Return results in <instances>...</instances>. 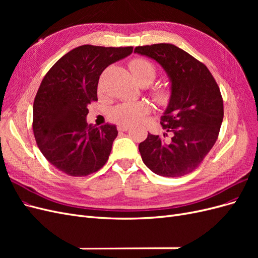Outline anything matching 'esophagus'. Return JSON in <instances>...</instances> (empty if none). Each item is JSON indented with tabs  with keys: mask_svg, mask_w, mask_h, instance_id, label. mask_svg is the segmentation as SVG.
<instances>
[{
	"mask_svg": "<svg viewBox=\"0 0 258 258\" xmlns=\"http://www.w3.org/2000/svg\"><path fill=\"white\" fill-rule=\"evenodd\" d=\"M130 129V126H128V124H118L117 126V130L118 131H127Z\"/></svg>",
	"mask_w": 258,
	"mask_h": 258,
	"instance_id": "1",
	"label": "esophagus"
}]
</instances>
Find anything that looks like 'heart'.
<instances>
[{
	"instance_id": "1",
	"label": "heart",
	"mask_w": 258,
	"mask_h": 258,
	"mask_svg": "<svg viewBox=\"0 0 258 258\" xmlns=\"http://www.w3.org/2000/svg\"><path fill=\"white\" fill-rule=\"evenodd\" d=\"M130 71L135 80L141 84H151L157 74V69L152 61L145 58H135L129 62ZM153 99L160 105H166L172 98V90L168 85H159L151 91ZM151 112V105L145 101L127 102L113 107L110 118L118 124H135L141 121L143 117Z\"/></svg>"
}]
</instances>
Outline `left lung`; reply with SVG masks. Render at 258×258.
I'll use <instances>...</instances> for the list:
<instances>
[{
	"instance_id": "1",
	"label": "left lung",
	"mask_w": 258,
	"mask_h": 258,
	"mask_svg": "<svg viewBox=\"0 0 258 258\" xmlns=\"http://www.w3.org/2000/svg\"><path fill=\"white\" fill-rule=\"evenodd\" d=\"M135 52L156 60L170 77L171 98L160 123L170 140L148 134L139 144L145 166L166 177L188 174L199 167L220 134L224 117L220 87L209 69L172 44L138 46ZM168 137V135H167Z\"/></svg>"
}]
</instances>
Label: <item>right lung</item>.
<instances>
[{"label": "right lung", "instance_id": "add662e5", "mask_svg": "<svg viewBox=\"0 0 258 258\" xmlns=\"http://www.w3.org/2000/svg\"><path fill=\"white\" fill-rule=\"evenodd\" d=\"M132 50V46H79L44 76L33 103L32 129L44 157L59 171L86 176L105 165L118 131L110 123L88 124V105L98 101V83L104 69Z\"/></svg>", "mask_w": 258, "mask_h": 258}]
</instances>
